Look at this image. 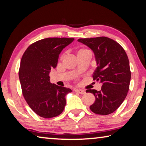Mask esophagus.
Here are the masks:
<instances>
[{
  "label": "esophagus",
  "instance_id": "1",
  "mask_svg": "<svg viewBox=\"0 0 146 146\" xmlns=\"http://www.w3.org/2000/svg\"><path fill=\"white\" fill-rule=\"evenodd\" d=\"M75 91L76 93H78L79 94H82V95H83V94H85L86 93V91L84 90H78V89H76V90H75Z\"/></svg>",
  "mask_w": 146,
  "mask_h": 146
}]
</instances>
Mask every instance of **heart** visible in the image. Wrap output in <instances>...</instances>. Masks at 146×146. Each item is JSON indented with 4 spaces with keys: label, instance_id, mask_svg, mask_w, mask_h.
<instances>
[{
    "label": "heart",
    "instance_id": "obj_1",
    "mask_svg": "<svg viewBox=\"0 0 146 146\" xmlns=\"http://www.w3.org/2000/svg\"><path fill=\"white\" fill-rule=\"evenodd\" d=\"M82 50H84V49H81V50H80V51H82ZM79 51H78V52H79Z\"/></svg>",
    "mask_w": 146,
    "mask_h": 146
}]
</instances>
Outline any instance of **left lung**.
I'll return each mask as SVG.
<instances>
[{
  "instance_id": "obj_1",
  "label": "left lung",
  "mask_w": 146,
  "mask_h": 146,
  "mask_svg": "<svg viewBox=\"0 0 146 146\" xmlns=\"http://www.w3.org/2000/svg\"><path fill=\"white\" fill-rule=\"evenodd\" d=\"M78 41L93 51L98 66L93 78L102 83L100 91L86 90L96 98L90 110L97 115L111 114L122 104L129 89L131 71L127 54L117 42L106 36L79 38Z\"/></svg>"
}]
</instances>
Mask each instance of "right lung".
I'll list each match as a JSON object with an SVG mask.
<instances>
[{
	"instance_id": "right-lung-1",
	"label": "right lung",
	"mask_w": 146,
	"mask_h": 146,
	"mask_svg": "<svg viewBox=\"0 0 146 146\" xmlns=\"http://www.w3.org/2000/svg\"><path fill=\"white\" fill-rule=\"evenodd\" d=\"M73 38H47L29 45L22 56L19 71L22 92L33 111L44 118L55 117L65 108L70 88L51 84L49 73L57 65L63 48Z\"/></svg>"
}]
</instances>
